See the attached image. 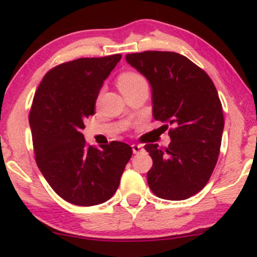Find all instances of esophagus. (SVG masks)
<instances>
[{
  "mask_svg": "<svg viewBox=\"0 0 257 257\" xmlns=\"http://www.w3.org/2000/svg\"><path fill=\"white\" fill-rule=\"evenodd\" d=\"M132 149H133V152L134 153H138V152H140V151H143V146L141 145H138V144H133L132 145Z\"/></svg>",
  "mask_w": 257,
  "mask_h": 257,
  "instance_id": "34e87169",
  "label": "esophagus"
}]
</instances>
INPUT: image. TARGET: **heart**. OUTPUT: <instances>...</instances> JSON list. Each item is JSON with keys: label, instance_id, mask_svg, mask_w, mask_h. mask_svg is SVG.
<instances>
[{"label": "heart", "instance_id": "obj_1", "mask_svg": "<svg viewBox=\"0 0 257 257\" xmlns=\"http://www.w3.org/2000/svg\"><path fill=\"white\" fill-rule=\"evenodd\" d=\"M141 81H144V77L141 75L133 71H126L120 73L118 79H117V84H118L119 90H122L124 89V88L132 87V85L137 84Z\"/></svg>", "mask_w": 257, "mask_h": 257}]
</instances>
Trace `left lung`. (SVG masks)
Masks as SVG:
<instances>
[{
    "label": "left lung",
    "mask_w": 257,
    "mask_h": 257,
    "mask_svg": "<svg viewBox=\"0 0 257 257\" xmlns=\"http://www.w3.org/2000/svg\"><path fill=\"white\" fill-rule=\"evenodd\" d=\"M152 87L153 117L172 126L168 147L146 144L152 157L150 188L159 198L184 200L208 184L219 158L223 120L216 88L204 70L174 52L125 57Z\"/></svg>",
    "instance_id": "8db88e82"
}]
</instances>
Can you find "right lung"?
<instances>
[{
  "label": "right lung",
  "mask_w": 257,
  "mask_h": 257,
  "mask_svg": "<svg viewBox=\"0 0 257 257\" xmlns=\"http://www.w3.org/2000/svg\"><path fill=\"white\" fill-rule=\"evenodd\" d=\"M122 55L79 58L53 67L38 85L29 113L35 159L49 186L71 204H101L118 188L132 147L85 143L82 129L102 83Z\"/></svg>",
  "instance_id": "add662e5"
}]
</instances>
